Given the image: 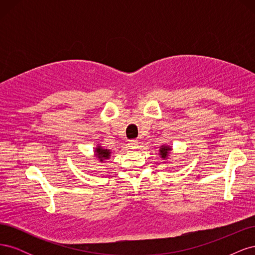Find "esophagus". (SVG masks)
<instances>
[{
    "mask_svg": "<svg viewBox=\"0 0 255 255\" xmlns=\"http://www.w3.org/2000/svg\"><path fill=\"white\" fill-rule=\"evenodd\" d=\"M128 144H129L130 149H138V148H139V142H138V140H130Z\"/></svg>",
    "mask_w": 255,
    "mask_h": 255,
    "instance_id": "34e87169",
    "label": "esophagus"
}]
</instances>
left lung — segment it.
Wrapping results in <instances>:
<instances>
[{
    "mask_svg": "<svg viewBox=\"0 0 255 255\" xmlns=\"http://www.w3.org/2000/svg\"><path fill=\"white\" fill-rule=\"evenodd\" d=\"M171 151H172V148L169 144H161L159 146V153L158 155L160 156L161 159H168L169 157H170V154H171Z\"/></svg>",
    "mask_w": 255,
    "mask_h": 255,
    "instance_id": "8db88e82",
    "label": "left lung"
}]
</instances>
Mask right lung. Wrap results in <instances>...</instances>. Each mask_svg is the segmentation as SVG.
<instances>
[{
  "instance_id": "obj_1",
  "label": "right lung",
  "mask_w": 255,
  "mask_h": 255,
  "mask_svg": "<svg viewBox=\"0 0 255 255\" xmlns=\"http://www.w3.org/2000/svg\"><path fill=\"white\" fill-rule=\"evenodd\" d=\"M94 152H95V157L98 158L100 163H104L105 160L111 158L112 150L103 148L101 144H97V148L95 149Z\"/></svg>"
}]
</instances>
